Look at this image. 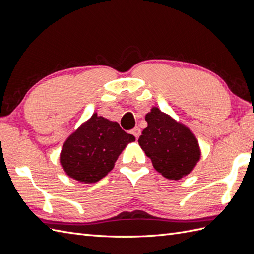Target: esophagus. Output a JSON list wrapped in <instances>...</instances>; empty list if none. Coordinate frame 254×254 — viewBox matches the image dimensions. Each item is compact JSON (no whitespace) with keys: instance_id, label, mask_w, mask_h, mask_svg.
Returning a JSON list of instances; mask_svg holds the SVG:
<instances>
[{"instance_id":"34e87169","label":"esophagus","mask_w":254,"mask_h":254,"mask_svg":"<svg viewBox=\"0 0 254 254\" xmlns=\"http://www.w3.org/2000/svg\"><path fill=\"white\" fill-rule=\"evenodd\" d=\"M140 132H141V131H140V128H139L138 127H136L135 128H133V129H132V134L135 136V138H136V139H137V138L139 137Z\"/></svg>"}]
</instances>
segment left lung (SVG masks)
I'll list each match as a JSON object with an SVG mask.
<instances>
[{"label": "left lung", "instance_id": "8db88e82", "mask_svg": "<svg viewBox=\"0 0 254 254\" xmlns=\"http://www.w3.org/2000/svg\"><path fill=\"white\" fill-rule=\"evenodd\" d=\"M145 119L148 126L141 132L138 144L155 171L170 180H180L191 174L201 155L194 133L157 106Z\"/></svg>", "mask_w": 254, "mask_h": 254}]
</instances>
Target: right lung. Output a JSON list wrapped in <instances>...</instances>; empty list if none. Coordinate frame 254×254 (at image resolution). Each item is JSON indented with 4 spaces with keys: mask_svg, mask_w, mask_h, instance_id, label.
I'll return each instance as SVG.
<instances>
[{
    "mask_svg": "<svg viewBox=\"0 0 254 254\" xmlns=\"http://www.w3.org/2000/svg\"><path fill=\"white\" fill-rule=\"evenodd\" d=\"M135 137L119 123L94 113L71 133L61 149L60 164L65 174L82 184H94L113 170L116 161Z\"/></svg>",
    "mask_w": 254,
    "mask_h": 254,
    "instance_id": "obj_1",
    "label": "right lung"
}]
</instances>
